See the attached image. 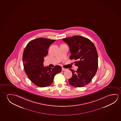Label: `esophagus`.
<instances>
[{"label": "esophagus", "mask_w": 121, "mask_h": 121, "mask_svg": "<svg viewBox=\"0 0 121 121\" xmlns=\"http://www.w3.org/2000/svg\"><path fill=\"white\" fill-rule=\"evenodd\" d=\"M67 70V69H65V68H62V71H64L66 70Z\"/></svg>", "instance_id": "obj_1"}]
</instances>
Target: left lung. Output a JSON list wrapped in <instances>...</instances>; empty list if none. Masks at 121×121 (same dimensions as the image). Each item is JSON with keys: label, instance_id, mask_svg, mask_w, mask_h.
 I'll use <instances>...</instances> for the list:
<instances>
[{"label": "left lung", "instance_id": "left-lung-1", "mask_svg": "<svg viewBox=\"0 0 121 121\" xmlns=\"http://www.w3.org/2000/svg\"><path fill=\"white\" fill-rule=\"evenodd\" d=\"M62 40L70 49V60H78L74 65L77 71L71 69L73 73L69 83L75 87H82L89 83L96 73L98 67V55L96 48L90 40L80 35L66 38Z\"/></svg>", "mask_w": 121, "mask_h": 121}]
</instances>
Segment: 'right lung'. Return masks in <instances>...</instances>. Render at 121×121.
<instances>
[{
  "label": "right lung",
  "instance_id": "right-lung-1",
  "mask_svg": "<svg viewBox=\"0 0 121 121\" xmlns=\"http://www.w3.org/2000/svg\"><path fill=\"white\" fill-rule=\"evenodd\" d=\"M55 40L39 38L28 43L22 55L25 72L33 83L40 87L50 86L55 75L61 71V67H43L44 58L48 53V49Z\"/></svg>",
  "mask_w": 121,
  "mask_h": 121
}]
</instances>
